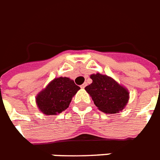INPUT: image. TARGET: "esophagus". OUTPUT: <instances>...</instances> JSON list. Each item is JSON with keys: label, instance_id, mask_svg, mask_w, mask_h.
Returning a JSON list of instances; mask_svg holds the SVG:
<instances>
[{"label": "esophagus", "instance_id": "1", "mask_svg": "<svg viewBox=\"0 0 160 160\" xmlns=\"http://www.w3.org/2000/svg\"><path fill=\"white\" fill-rule=\"evenodd\" d=\"M85 86H86V84H85H85H83V85H80V87L82 88V89H84V88H85Z\"/></svg>", "mask_w": 160, "mask_h": 160}]
</instances>
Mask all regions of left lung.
Returning <instances> with one entry per match:
<instances>
[{"label": "left lung", "instance_id": "1", "mask_svg": "<svg viewBox=\"0 0 160 160\" xmlns=\"http://www.w3.org/2000/svg\"><path fill=\"white\" fill-rule=\"evenodd\" d=\"M92 83L85 88L95 105L105 114H116L129 102V92L110 76L100 73L90 75Z\"/></svg>", "mask_w": 160, "mask_h": 160}]
</instances>
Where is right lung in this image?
<instances>
[{"label":"right lung","mask_w":160,"mask_h":160,"mask_svg":"<svg viewBox=\"0 0 160 160\" xmlns=\"http://www.w3.org/2000/svg\"><path fill=\"white\" fill-rule=\"evenodd\" d=\"M80 89L70 78H55L37 94L36 105L43 114L56 115L67 109L73 96Z\"/></svg>","instance_id":"add662e5"}]
</instances>
